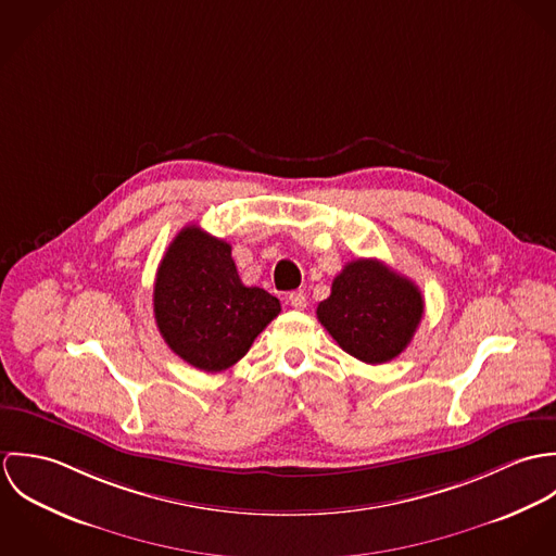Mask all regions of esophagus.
<instances>
[{
	"mask_svg": "<svg viewBox=\"0 0 556 556\" xmlns=\"http://www.w3.org/2000/svg\"><path fill=\"white\" fill-rule=\"evenodd\" d=\"M289 304H291L295 311H304V308H306V293H304V291H293V293H289Z\"/></svg>",
	"mask_w": 556,
	"mask_h": 556,
	"instance_id": "1",
	"label": "esophagus"
}]
</instances>
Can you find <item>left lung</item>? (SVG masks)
I'll return each mask as SVG.
<instances>
[{"mask_svg":"<svg viewBox=\"0 0 556 556\" xmlns=\"http://www.w3.org/2000/svg\"><path fill=\"white\" fill-rule=\"evenodd\" d=\"M424 315L421 291L377 258H357L331 282L317 318L342 351L366 364H386L410 342Z\"/></svg>","mask_w":556,"mask_h":556,"instance_id":"1","label":"left lung"}]
</instances>
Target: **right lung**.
Wrapping results in <instances>:
<instances>
[{
	"label": "right lung",
	"instance_id": "obj_1",
	"mask_svg": "<svg viewBox=\"0 0 556 556\" xmlns=\"http://www.w3.org/2000/svg\"><path fill=\"white\" fill-rule=\"evenodd\" d=\"M154 315L175 355L199 370L220 372L238 364L280 315V302L265 289L241 285L231 243L188 225L160 261Z\"/></svg>",
	"mask_w": 556,
	"mask_h": 556
}]
</instances>
